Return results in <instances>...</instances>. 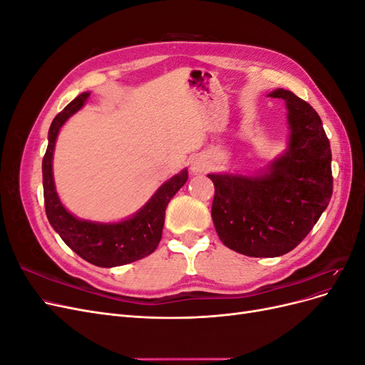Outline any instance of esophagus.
<instances>
[{
    "label": "esophagus",
    "mask_w": 365,
    "mask_h": 365,
    "mask_svg": "<svg viewBox=\"0 0 365 365\" xmlns=\"http://www.w3.org/2000/svg\"><path fill=\"white\" fill-rule=\"evenodd\" d=\"M192 170L195 172V173H197V172H201L202 170V165L197 163V161H192Z\"/></svg>",
    "instance_id": "34e87169"
}]
</instances>
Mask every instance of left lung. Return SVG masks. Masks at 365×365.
<instances>
[{
	"label": "left lung",
	"mask_w": 365,
	"mask_h": 365,
	"mask_svg": "<svg viewBox=\"0 0 365 365\" xmlns=\"http://www.w3.org/2000/svg\"><path fill=\"white\" fill-rule=\"evenodd\" d=\"M288 106L289 148L262 176L208 175L212 217L222 244L250 257H277L309 235L334 190L332 152L322 118L294 93L275 90Z\"/></svg>",
	"instance_id": "1"
}]
</instances>
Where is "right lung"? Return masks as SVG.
Returning a JSON list of instances; mask_svg holds the SVG:
<instances>
[{
	"instance_id": "add662e5",
	"label": "right lung",
	"mask_w": 365,
	"mask_h": 365,
	"mask_svg": "<svg viewBox=\"0 0 365 365\" xmlns=\"http://www.w3.org/2000/svg\"><path fill=\"white\" fill-rule=\"evenodd\" d=\"M88 93L77 96L54 117L48 130V146L42 160L43 204L48 222L77 256L96 267L113 268L140 260L157 250L164 225L165 207L185 184L187 170L163 184L149 202L130 219L118 224H97L74 217L61 204L53 181V150L61 126L83 106Z\"/></svg>"
}]
</instances>
